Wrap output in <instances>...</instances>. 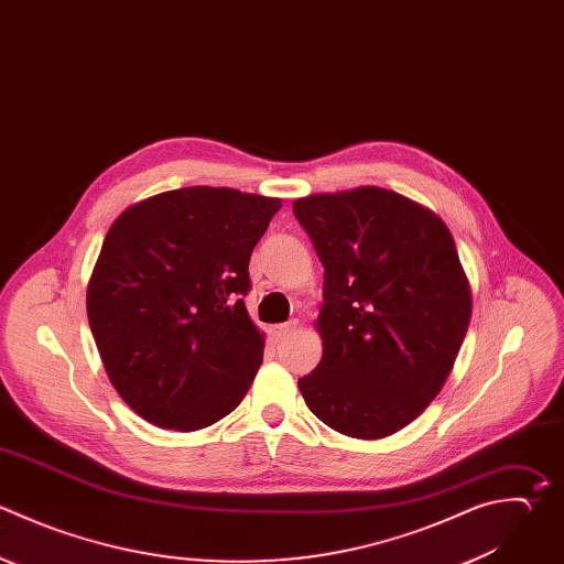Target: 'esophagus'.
Segmentation results:
<instances>
[{
  "label": "esophagus",
  "instance_id": "obj_1",
  "mask_svg": "<svg viewBox=\"0 0 564 564\" xmlns=\"http://www.w3.org/2000/svg\"><path fill=\"white\" fill-rule=\"evenodd\" d=\"M295 328H297V319L286 322V324H273V326H271V337H273L275 341H280V339L289 337Z\"/></svg>",
  "mask_w": 564,
  "mask_h": 564
}]
</instances>
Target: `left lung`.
Returning <instances> with one entry per match:
<instances>
[{
    "label": "left lung",
    "instance_id": "obj_1",
    "mask_svg": "<svg viewBox=\"0 0 564 564\" xmlns=\"http://www.w3.org/2000/svg\"><path fill=\"white\" fill-rule=\"evenodd\" d=\"M324 264L308 410L352 438H383L441 392L471 317L454 238L427 207L383 187L293 203Z\"/></svg>",
    "mask_w": 564,
    "mask_h": 564
}]
</instances>
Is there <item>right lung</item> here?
I'll use <instances>...</instances> for the list:
<instances>
[{
  "label": "right lung",
  "mask_w": 564,
  "mask_h": 564,
  "mask_svg": "<svg viewBox=\"0 0 564 564\" xmlns=\"http://www.w3.org/2000/svg\"><path fill=\"white\" fill-rule=\"evenodd\" d=\"M280 198L183 187L130 205L88 282L106 372L145 421L192 432L227 416L256 379L264 333L251 322L249 260Z\"/></svg>",
  "instance_id": "1"
}]
</instances>
